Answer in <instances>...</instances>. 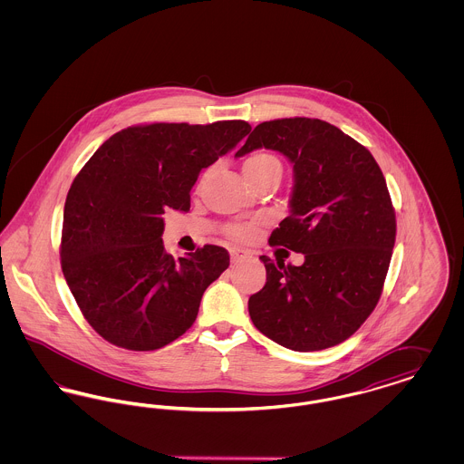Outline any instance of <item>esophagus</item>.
Wrapping results in <instances>:
<instances>
[{"mask_svg": "<svg viewBox=\"0 0 464 464\" xmlns=\"http://www.w3.org/2000/svg\"><path fill=\"white\" fill-rule=\"evenodd\" d=\"M229 256H231V261L237 263V261L242 259L243 250H240V248H229Z\"/></svg>", "mask_w": 464, "mask_h": 464, "instance_id": "esophagus-1", "label": "esophagus"}]
</instances>
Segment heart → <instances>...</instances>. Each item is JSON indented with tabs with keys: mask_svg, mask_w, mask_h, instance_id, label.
Segmentation results:
<instances>
[{
	"mask_svg": "<svg viewBox=\"0 0 464 464\" xmlns=\"http://www.w3.org/2000/svg\"><path fill=\"white\" fill-rule=\"evenodd\" d=\"M243 174L248 182H254L263 177L278 176L282 174V163L280 160L271 153H254L245 158L243 161ZM227 233L237 240H250L257 233V224L245 222L235 224L227 229Z\"/></svg>",
	"mask_w": 464,
	"mask_h": 464,
	"instance_id": "heart-1",
	"label": "heart"
}]
</instances>
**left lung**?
Segmentation results:
<instances>
[{
  "label": "left lung",
  "instance_id": "obj_1",
  "mask_svg": "<svg viewBox=\"0 0 464 464\" xmlns=\"http://www.w3.org/2000/svg\"><path fill=\"white\" fill-rule=\"evenodd\" d=\"M266 148L294 163L290 216L271 246L304 254L301 266L261 256L266 285L248 299L254 325L294 352L332 348L374 311L397 237L395 208L374 156L316 118L257 125L237 156Z\"/></svg>",
  "mask_w": 464,
  "mask_h": 464
}]
</instances>
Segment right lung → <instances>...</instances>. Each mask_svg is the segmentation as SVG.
Returning <instances> with one entry per match:
<instances>
[{
    "label": "right lung",
    "mask_w": 464,
    "mask_h": 464,
    "mask_svg": "<svg viewBox=\"0 0 464 464\" xmlns=\"http://www.w3.org/2000/svg\"><path fill=\"white\" fill-rule=\"evenodd\" d=\"M250 125L148 123L123 129L74 177L61 238V266L85 320L108 343L160 350L188 331L229 254L205 245L174 259L163 246V214L189 210L201 169L231 151Z\"/></svg>",
    "instance_id": "right-lung-1"
}]
</instances>
